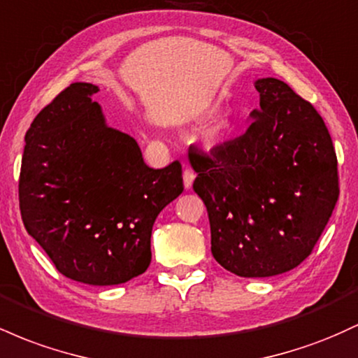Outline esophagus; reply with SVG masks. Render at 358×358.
Masks as SVG:
<instances>
[{
  "label": "esophagus",
  "instance_id": "esophagus-1",
  "mask_svg": "<svg viewBox=\"0 0 358 358\" xmlns=\"http://www.w3.org/2000/svg\"><path fill=\"white\" fill-rule=\"evenodd\" d=\"M193 180H195V173H193V170H190V168H187V170L183 171V185L185 188H192V183Z\"/></svg>",
  "mask_w": 358,
  "mask_h": 358
}]
</instances>
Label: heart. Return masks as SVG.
Listing matches in <instances>:
<instances>
[{"label":"heart","mask_w":358,"mask_h":358,"mask_svg":"<svg viewBox=\"0 0 358 358\" xmlns=\"http://www.w3.org/2000/svg\"><path fill=\"white\" fill-rule=\"evenodd\" d=\"M229 129H231L229 119H215V121L212 122V126L207 129V133H205V139H207V143H210V145H219V143L224 141V138L227 136Z\"/></svg>","instance_id":"1"}]
</instances>
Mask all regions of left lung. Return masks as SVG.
Instances as JSON below:
<instances>
[{
    "label": "left lung",
    "mask_w": 358,
    "mask_h": 358,
    "mask_svg": "<svg viewBox=\"0 0 358 358\" xmlns=\"http://www.w3.org/2000/svg\"><path fill=\"white\" fill-rule=\"evenodd\" d=\"M254 87L259 110L245 134L188 158L210 220L212 256L241 278H269L310 256L338 200V173L313 106L274 77Z\"/></svg>",
    "instance_id": "left-lung-1"
}]
</instances>
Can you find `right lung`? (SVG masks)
Instances as JSON below:
<instances>
[{
	"mask_svg": "<svg viewBox=\"0 0 358 358\" xmlns=\"http://www.w3.org/2000/svg\"><path fill=\"white\" fill-rule=\"evenodd\" d=\"M73 82L24 134L20 210L24 229L64 276L90 286L122 285L151 262L158 213L183 192L182 165L143 159L136 139L110 127Z\"/></svg>",
	"mask_w": 358,
	"mask_h": 358,
	"instance_id": "1",
	"label": "right lung"
}]
</instances>
